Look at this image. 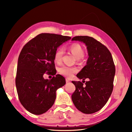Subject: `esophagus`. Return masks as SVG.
Masks as SVG:
<instances>
[{
    "label": "esophagus",
    "mask_w": 132,
    "mask_h": 132,
    "mask_svg": "<svg viewBox=\"0 0 132 132\" xmlns=\"http://www.w3.org/2000/svg\"><path fill=\"white\" fill-rule=\"evenodd\" d=\"M66 83H69L70 82V80L68 78H66Z\"/></svg>",
    "instance_id": "34e87169"
}]
</instances>
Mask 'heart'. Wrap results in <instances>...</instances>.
I'll use <instances>...</instances> for the list:
<instances>
[{"label": "heart", "instance_id": "b5f03b06", "mask_svg": "<svg viewBox=\"0 0 132 132\" xmlns=\"http://www.w3.org/2000/svg\"><path fill=\"white\" fill-rule=\"evenodd\" d=\"M69 51L70 52L72 53L75 58L79 59L83 57L84 55V51L82 47L78 43H74L71 45L69 48ZM63 55V50L61 48H59L54 53V61L57 63H60L62 62V57ZM78 69L77 68L74 67H69L68 65H62L58 69L59 73L65 76V77L70 78L76 73H77Z\"/></svg>", "mask_w": 132, "mask_h": 132}]
</instances>
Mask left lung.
I'll list each match as a JSON object with an SVG mask.
<instances>
[{"label": "left lung", "instance_id": "8db88e82", "mask_svg": "<svg viewBox=\"0 0 132 132\" xmlns=\"http://www.w3.org/2000/svg\"><path fill=\"white\" fill-rule=\"evenodd\" d=\"M72 41L85 43L89 54L86 65L77 75L80 79L89 81H72L75 90L71 95L77 109L85 114L100 110L109 100L113 89L116 72L112 56L109 49L93 37L87 36L74 37Z\"/></svg>", "mask_w": 132, "mask_h": 132}]
</instances>
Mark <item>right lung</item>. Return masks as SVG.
<instances>
[{
	"label": "right lung",
	"instance_id": "1",
	"mask_svg": "<svg viewBox=\"0 0 132 132\" xmlns=\"http://www.w3.org/2000/svg\"><path fill=\"white\" fill-rule=\"evenodd\" d=\"M71 38L61 35L43 33L23 47L18 58L15 84L20 102L34 114H41L54 104L56 91L65 84V79L57 74L51 79L43 75H55L54 53L57 48Z\"/></svg>",
	"mask_w": 132,
	"mask_h": 132
}]
</instances>
